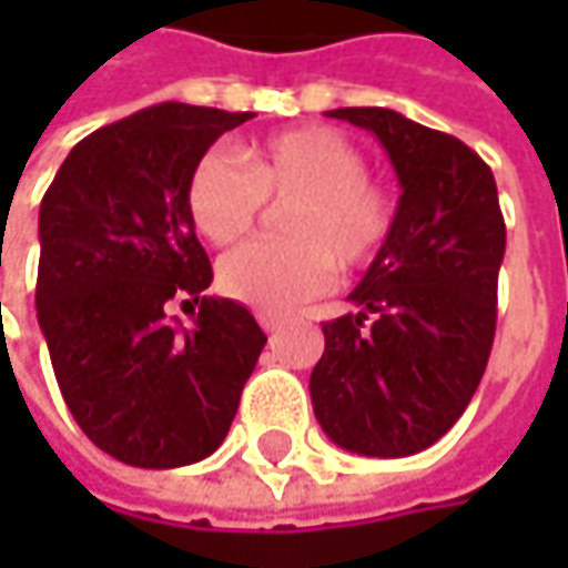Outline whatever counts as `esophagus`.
Masks as SVG:
<instances>
[{
    "instance_id": "34e87169",
    "label": "esophagus",
    "mask_w": 568,
    "mask_h": 568,
    "mask_svg": "<svg viewBox=\"0 0 568 568\" xmlns=\"http://www.w3.org/2000/svg\"><path fill=\"white\" fill-rule=\"evenodd\" d=\"M258 325L272 335V332H277L281 325H284V318L281 316H268V313H258Z\"/></svg>"
}]
</instances>
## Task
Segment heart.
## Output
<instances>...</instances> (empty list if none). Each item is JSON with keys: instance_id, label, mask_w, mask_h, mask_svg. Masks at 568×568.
I'll list each match as a JSON object with an SVG mask.
<instances>
[{"instance_id": "1", "label": "heart", "mask_w": 568, "mask_h": 568, "mask_svg": "<svg viewBox=\"0 0 568 568\" xmlns=\"http://www.w3.org/2000/svg\"><path fill=\"white\" fill-rule=\"evenodd\" d=\"M366 154L338 129L310 125L252 142L243 161L207 151L189 176L195 230L214 246L240 243L265 202H291L277 243H250L217 268L221 291L262 313H287L335 281V262H376L398 224V195L366 173Z\"/></svg>"}]
</instances>
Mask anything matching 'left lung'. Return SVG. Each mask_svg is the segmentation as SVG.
Here are the masks:
<instances>
[{
	"label": "left lung",
	"instance_id": "obj_1",
	"mask_svg": "<svg viewBox=\"0 0 568 568\" xmlns=\"http://www.w3.org/2000/svg\"><path fill=\"white\" fill-rule=\"evenodd\" d=\"M328 116L369 129L404 192L388 246L347 296L354 310L322 322L313 410L341 448L404 458L443 439L480 385L506 221L493 170L455 135L385 106Z\"/></svg>",
	"mask_w": 568,
	"mask_h": 568
}]
</instances>
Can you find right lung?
Here are the masks:
<instances>
[{
    "label": "right lung",
    "mask_w": 568,
    "mask_h": 568,
    "mask_svg": "<svg viewBox=\"0 0 568 568\" xmlns=\"http://www.w3.org/2000/svg\"><path fill=\"white\" fill-rule=\"evenodd\" d=\"M250 116L139 110L81 139L40 202L37 322L55 382L84 436L125 465L207 458L268 341L246 306L202 294L214 274L186 202L207 148ZM173 302L192 329L169 322Z\"/></svg>",
    "instance_id": "obj_1"
}]
</instances>
